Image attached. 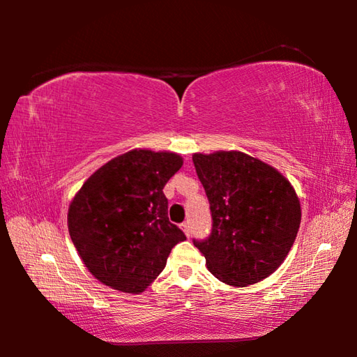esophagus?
Here are the masks:
<instances>
[{"label": "esophagus", "instance_id": "obj_1", "mask_svg": "<svg viewBox=\"0 0 357 357\" xmlns=\"http://www.w3.org/2000/svg\"><path fill=\"white\" fill-rule=\"evenodd\" d=\"M181 228H183V231L187 234V236H190V223L189 222L181 223Z\"/></svg>", "mask_w": 357, "mask_h": 357}]
</instances>
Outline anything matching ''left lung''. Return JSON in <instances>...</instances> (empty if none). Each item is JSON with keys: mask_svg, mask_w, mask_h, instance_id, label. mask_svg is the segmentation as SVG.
<instances>
[{"mask_svg": "<svg viewBox=\"0 0 357 357\" xmlns=\"http://www.w3.org/2000/svg\"><path fill=\"white\" fill-rule=\"evenodd\" d=\"M209 200L213 229L193 245L220 282L245 287L283 263L298 234L301 204L291 184L264 162L239 151L193 154Z\"/></svg>", "mask_w": 357, "mask_h": 357, "instance_id": "1", "label": "left lung"}]
</instances>
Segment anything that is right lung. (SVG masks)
Masks as SVG:
<instances>
[{"instance_id":"right-lung-1","label":"right lung","mask_w":357,"mask_h":357,"mask_svg":"<svg viewBox=\"0 0 357 357\" xmlns=\"http://www.w3.org/2000/svg\"><path fill=\"white\" fill-rule=\"evenodd\" d=\"M183 159L174 153L134 149L86 179L68 214L72 243L96 279L126 293H142L185 239L168 220L164 187Z\"/></svg>"}]
</instances>
